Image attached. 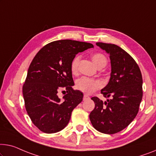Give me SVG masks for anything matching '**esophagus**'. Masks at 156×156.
Returning a JSON list of instances; mask_svg holds the SVG:
<instances>
[{
    "label": "esophagus",
    "instance_id": "1",
    "mask_svg": "<svg viewBox=\"0 0 156 156\" xmlns=\"http://www.w3.org/2000/svg\"><path fill=\"white\" fill-rule=\"evenodd\" d=\"M90 99V97L89 96H87V95H86V94H85L84 96H83V100H87V99Z\"/></svg>",
    "mask_w": 156,
    "mask_h": 156
}]
</instances>
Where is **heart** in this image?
I'll list each match as a JSON object with an SVG mask.
<instances>
[{"mask_svg": "<svg viewBox=\"0 0 156 156\" xmlns=\"http://www.w3.org/2000/svg\"><path fill=\"white\" fill-rule=\"evenodd\" d=\"M92 59L94 62L95 65L99 69L104 68L107 64V59L105 56L101 53H94L92 55ZM80 60V56L76 55L72 59L71 63V71L72 73H77L78 69L79 62ZM101 86V83L99 80H94L87 77H82L78 79L76 83V87L80 91L86 93V94H91V93L99 89Z\"/></svg>", "mask_w": 156, "mask_h": 156, "instance_id": "heart-1", "label": "heart"}]
</instances>
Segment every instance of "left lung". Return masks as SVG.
<instances>
[{"mask_svg": "<svg viewBox=\"0 0 156 156\" xmlns=\"http://www.w3.org/2000/svg\"><path fill=\"white\" fill-rule=\"evenodd\" d=\"M96 45L110 55L111 78L101 93L111 99L104 103L98 97H92L95 107L90 120L97 131L112 134L127 127L137 115L143 96L142 76L134 59L119 46L104 43Z\"/></svg>", "mask_w": 156, "mask_h": 156, "instance_id": "obj_1", "label": "left lung"}]
</instances>
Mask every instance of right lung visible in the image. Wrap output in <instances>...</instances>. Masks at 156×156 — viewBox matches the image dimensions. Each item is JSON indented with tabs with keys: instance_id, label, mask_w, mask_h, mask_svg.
I'll use <instances>...</instances> for the list:
<instances>
[{
	"instance_id": "1",
	"label": "right lung",
	"mask_w": 156,
	"mask_h": 156,
	"mask_svg": "<svg viewBox=\"0 0 156 156\" xmlns=\"http://www.w3.org/2000/svg\"><path fill=\"white\" fill-rule=\"evenodd\" d=\"M91 48L92 44L85 42L53 41L41 48L32 60L22 92L28 115L41 131L51 134L63 129L72 111L83 101V92L72 88L71 63L78 52ZM62 88L67 92L62 101L57 95Z\"/></svg>"
}]
</instances>
